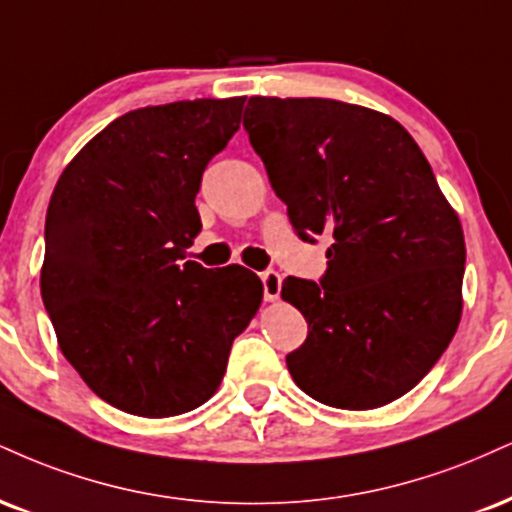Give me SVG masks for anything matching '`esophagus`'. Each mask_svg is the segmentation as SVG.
<instances>
[{
  "label": "esophagus",
  "mask_w": 512,
  "mask_h": 512,
  "mask_svg": "<svg viewBox=\"0 0 512 512\" xmlns=\"http://www.w3.org/2000/svg\"><path fill=\"white\" fill-rule=\"evenodd\" d=\"M281 274L274 272V269H269V272H262V288H264V300L267 303H274V300H279L281 295Z\"/></svg>",
  "instance_id": "34e87169"
}]
</instances>
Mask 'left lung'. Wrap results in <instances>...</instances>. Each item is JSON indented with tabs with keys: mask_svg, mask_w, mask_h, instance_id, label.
<instances>
[{
	"mask_svg": "<svg viewBox=\"0 0 512 512\" xmlns=\"http://www.w3.org/2000/svg\"><path fill=\"white\" fill-rule=\"evenodd\" d=\"M243 126L298 238H331L319 283L281 286L307 322L293 381L341 410L405 396L463 312V226L427 157L391 116L324 97H250Z\"/></svg>",
	"mask_w": 512,
	"mask_h": 512,
	"instance_id": "1",
	"label": "left lung"
}]
</instances>
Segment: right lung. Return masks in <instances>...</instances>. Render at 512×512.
<instances>
[{
  "instance_id": "1",
  "label": "right lung",
  "mask_w": 512,
  "mask_h": 512,
  "mask_svg": "<svg viewBox=\"0 0 512 512\" xmlns=\"http://www.w3.org/2000/svg\"><path fill=\"white\" fill-rule=\"evenodd\" d=\"M245 97L119 116L57 181L45 221L42 303L59 348L109 405L174 417L214 396L262 281L186 260L202 174L240 126Z\"/></svg>"
}]
</instances>
